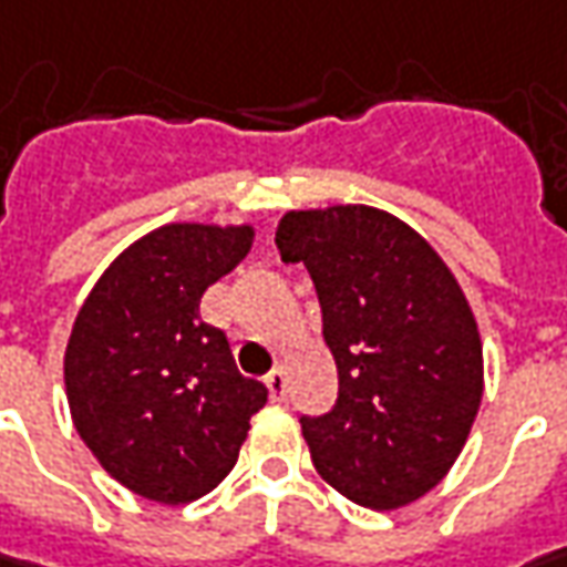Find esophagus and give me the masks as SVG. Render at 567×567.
<instances>
[{"label": "esophagus", "mask_w": 567, "mask_h": 567, "mask_svg": "<svg viewBox=\"0 0 567 567\" xmlns=\"http://www.w3.org/2000/svg\"><path fill=\"white\" fill-rule=\"evenodd\" d=\"M266 389H269V399L272 401L285 399V370L282 367H276V370L266 377Z\"/></svg>", "instance_id": "obj_1"}]
</instances>
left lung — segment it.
Returning <instances> with one entry per match:
<instances>
[{"label": "left lung", "mask_w": 567, "mask_h": 567, "mask_svg": "<svg viewBox=\"0 0 567 567\" xmlns=\"http://www.w3.org/2000/svg\"><path fill=\"white\" fill-rule=\"evenodd\" d=\"M276 247L317 285L339 370L336 408L301 417L317 474L373 512L417 502L458 461L483 401V342L455 272L367 204L291 209Z\"/></svg>", "instance_id": "1"}]
</instances>
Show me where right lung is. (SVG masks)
Segmentation results:
<instances>
[{
  "instance_id": "1",
  "label": "right lung",
  "mask_w": 567,
  "mask_h": 567,
  "mask_svg": "<svg viewBox=\"0 0 567 567\" xmlns=\"http://www.w3.org/2000/svg\"><path fill=\"white\" fill-rule=\"evenodd\" d=\"M254 245V225L168 223L127 245L81 303L65 344L78 436L134 496L185 505L235 467L264 382L245 380L200 298Z\"/></svg>"
}]
</instances>
